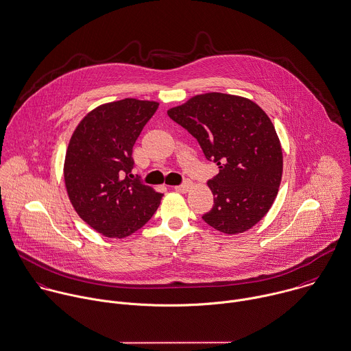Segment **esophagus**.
<instances>
[{"mask_svg":"<svg viewBox=\"0 0 351 351\" xmlns=\"http://www.w3.org/2000/svg\"><path fill=\"white\" fill-rule=\"evenodd\" d=\"M191 186H192V182L191 181H184L181 185H177V186H174V189L177 191V192H181V193H185V192H188L189 189H191Z\"/></svg>","mask_w":351,"mask_h":351,"instance_id":"1","label":"esophagus"}]
</instances>
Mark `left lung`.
Segmentation results:
<instances>
[{"instance_id": "obj_1", "label": "left lung", "mask_w": 351, "mask_h": 351, "mask_svg": "<svg viewBox=\"0 0 351 351\" xmlns=\"http://www.w3.org/2000/svg\"><path fill=\"white\" fill-rule=\"evenodd\" d=\"M167 114L219 167L208 181L214 207L204 222L225 234L253 228L271 208L282 180V147L271 119L254 102L221 93L196 95Z\"/></svg>"}]
</instances>
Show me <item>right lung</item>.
Returning <instances> with one entry per match:
<instances>
[{
    "label": "right lung",
    "mask_w": 351,
    "mask_h": 351,
    "mask_svg": "<svg viewBox=\"0 0 351 351\" xmlns=\"http://www.w3.org/2000/svg\"><path fill=\"white\" fill-rule=\"evenodd\" d=\"M159 104L126 98L80 121L65 155L64 180L79 217L98 233L125 238L158 210L162 193L132 180L133 145Z\"/></svg>",
    "instance_id": "add662e5"
}]
</instances>
